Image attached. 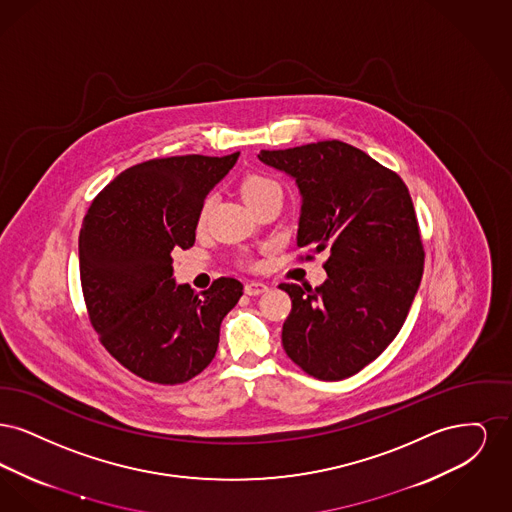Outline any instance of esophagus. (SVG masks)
I'll return each mask as SVG.
<instances>
[{"mask_svg":"<svg viewBox=\"0 0 512 512\" xmlns=\"http://www.w3.org/2000/svg\"><path fill=\"white\" fill-rule=\"evenodd\" d=\"M244 290L247 295H261V293L268 292V286L267 284H263V282H255V280H253V282H247V284H245Z\"/></svg>","mask_w":512,"mask_h":512,"instance_id":"obj_1","label":"esophagus"}]
</instances>
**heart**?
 <instances>
[{
  "label": "heart",
  "mask_w": 512,
  "mask_h": 512,
  "mask_svg": "<svg viewBox=\"0 0 512 512\" xmlns=\"http://www.w3.org/2000/svg\"><path fill=\"white\" fill-rule=\"evenodd\" d=\"M276 194H282V188L272 176H268L265 172H247L240 182V195L251 209H255L261 201H265L270 195ZM209 209H211V199H207L199 211V224H205Z\"/></svg>",
  "instance_id": "obj_1"
}]
</instances>
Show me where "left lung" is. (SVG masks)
Here are the masks:
<instances>
[{"instance_id":"obj_1","label":"left lung","mask_w":512,"mask_h":512,"mask_svg":"<svg viewBox=\"0 0 512 512\" xmlns=\"http://www.w3.org/2000/svg\"><path fill=\"white\" fill-rule=\"evenodd\" d=\"M303 195L297 247L326 253L318 288L280 284L292 313L282 345L318 380H343L399 334L424 272V245L409 188L397 172L340 140L261 151Z\"/></svg>"}]
</instances>
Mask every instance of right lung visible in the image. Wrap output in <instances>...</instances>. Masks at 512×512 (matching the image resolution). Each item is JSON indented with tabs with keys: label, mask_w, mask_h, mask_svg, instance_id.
<instances>
[{
	"label": "right lung",
	"mask_w": 512,
	"mask_h": 512,
	"mask_svg": "<svg viewBox=\"0 0 512 512\" xmlns=\"http://www.w3.org/2000/svg\"><path fill=\"white\" fill-rule=\"evenodd\" d=\"M238 157L149 159L111 180L84 217L78 257L88 317L111 357L147 382L176 386L203 372L222 318L244 295L236 278H217L203 293L172 278V251L194 245L203 201Z\"/></svg>",
	"instance_id": "right-lung-1"
}]
</instances>
